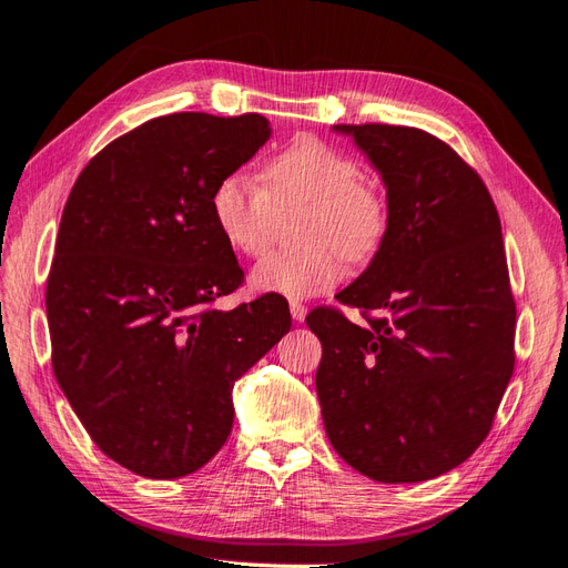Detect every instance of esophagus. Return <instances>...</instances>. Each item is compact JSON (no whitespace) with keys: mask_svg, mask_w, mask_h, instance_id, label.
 Returning a JSON list of instances; mask_svg holds the SVG:
<instances>
[{"mask_svg":"<svg viewBox=\"0 0 568 568\" xmlns=\"http://www.w3.org/2000/svg\"><path fill=\"white\" fill-rule=\"evenodd\" d=\"M290 314H293L295 321H304L306 316V306L302 302H290Z\"/></svg>","mask_w":568,"mask_h":568,"instance_id":"obj_1","label":"esophagus"}]
</instances>
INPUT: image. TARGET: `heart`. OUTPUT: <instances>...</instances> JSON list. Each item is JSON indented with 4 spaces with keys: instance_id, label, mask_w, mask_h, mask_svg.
Wrapping results in <instances>:
<instances>
[{
    "instance_id": "heart-1",
    "label": "heart",
    "mask_w": 568,
    "mask_h": 568,
    "mask_svg": "<svg viewBox=\"0 0 568 568\" xmlns=\"http://www.w3.org/2000/svg\"><path fill=\"white\" fill-rule=\"evenodd\" d=\"M302 247L271 252L250 275L256 293L310 300L343 275V254L364 262L381 245L387 206L362 181L356 161L316 138H297L266 161L262 183L245 173L221 178L212 192V216L229 245L247 256L268 250L283 216L295 214Z\"/></svg>"
}]
</instances>
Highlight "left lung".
I'll return each mask as SVG.
<instances>
[{
    "instance_id": "obj_1",
    "label": "left lung",
    "mask_w": 568,
    "mask_h": 568,
    "mask_svg": "<svg viewBox=\"0 0 568 568\" xmlns=\"http://www.w3.org/2000/svg\"><path fill=\"white\" fill-rule=\"evenodd\" d=\"M387 190V229L368 268L306 326L323 356L326 435L356 471L418 483L474 455L514 374L516 304L495 202L435 135L407 125H333Z\"/></svg>"
}]
</instances>
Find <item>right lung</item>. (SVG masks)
<instances>
[{
	"mask_svg": "<svg viewBox=\"0 0 568 568\" xmlns=\"http://www.w3.org/2000/svg\"><path fill=\"white\" fill-rule=\"evenodd\" d=\"M271 138L258 113L159 116L90 159L63 206L47 278L52 368L109 459L144 478L197 471L229 440L233 385L293 326L242 283L212 192Z\"/></svg>",
	"mask_w": 568,
	"mask_h": 568,
	"instance_id": "right-lung-1",
	"label": "right lung"
}]
</instances>
